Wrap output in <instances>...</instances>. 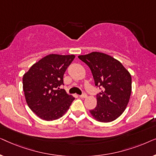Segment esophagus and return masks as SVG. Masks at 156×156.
Here are the masks:
<instances>
[{
  "label": "esophagus",
  "instance_id": "34e87169",
  "mask_svg": "<svg viewBox=\"0 0 156 156\" xmlns=\"http://www.w3.org/2000/svg\"><path fill=\"white\" fill-rule=\"evenodd\" d=\"M80 97H81V98H87V94L86 93H83L82 95L80 96Z\"/></svg>",
  "mask_w": 156,
  "mask_h": 156
}]
</instances>
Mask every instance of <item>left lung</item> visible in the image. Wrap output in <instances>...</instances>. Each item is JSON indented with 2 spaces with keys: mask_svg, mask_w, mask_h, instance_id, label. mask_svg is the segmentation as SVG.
I'll return each mask as SVG.
<instances>
[{
  "mask_svg": "<svg viewBox=\"0 0 156 156\" xmlns=\"http://www.w3.org/2000/svg\"><path fill=\"white\" fill-rule=\"evenodd\" d=\"M78 57L90 68L95 85L102 89L97 95V106L89 111L91 116L104 123L116 120L129 101L131 74L120 62L104 53L93 52Z\"/></svg>",
  "mask_w": 156,
  "mask_h": 156,
  "instance_id": "8db88e82",
  "label": "left lung"
}]
</instances>
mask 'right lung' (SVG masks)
I'll return each mask as SVG.
<instances>
[{
	"label": "right lung",
	"mask_w": 156,
	"mask_h": 156,
	"mask_svg": "<svg viewBox=\"0 0 156 156\" xmlns=\"http://www.w3.org/2000/svg\"><path fill=\"white\" fill-rule=\"evenodd\" d=\"M74 57V55H47L23 75V91L27 105L42 120L60 118L74 100L65 89L59 88L64 84V74Z\"/></svg>",
	"instance_id": "right-lung-1"
}]
</instances>
